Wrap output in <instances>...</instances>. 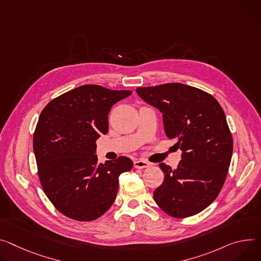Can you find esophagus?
Here are the masks:
<instances>
[{
    "mask_svg": "<svg viewBox=\"0 0 261 261\" xmlns=\"http://www.w3.org/2000/svg\"><path fill=\"white\" fill-rule=\"evenodd\" d=\"M150 163L145 161V160H135L134 161V168L135 169H145V168H149Z\"/></svg>",
    "mask_w": 261,
    "mask_h": 261,
    "instance_id": "1",
    "label": "esophagus"
}]
</instances>
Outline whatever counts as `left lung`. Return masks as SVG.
Wrapping results in <instances>:
<instances>
[{
    "label": "left lung",
    "instance_id": "left-lung-1",
    "mask_svg": "<svg viewBox=\"0 0 261 261\" xmlns=\"http://www.w3.org/2000/svg\"><path fill=\"white\" fill-rule=\"evenodd\" d=\"M136 92L162 112L165 134L182 151L176 170L159 163L164 180L154 200L171 217L195 216L217 199L228 174L233 139L224 110L211 94L181 83Z\"/></svg>",
    "mask_w": 261,
    "mask_h": 261
}]
</instances>
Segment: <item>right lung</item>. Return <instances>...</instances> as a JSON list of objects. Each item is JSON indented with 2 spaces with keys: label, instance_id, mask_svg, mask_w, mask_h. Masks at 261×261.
I'll return each instance as SVG.
<instances>
[{
  "label": "right lung",
  "instance_id": "add662e5",
  "mask_svg": "<svg viewBox=\"0 0 261 261\" xmlns=\"http://www.w3.org/2000/svg\"><path fill=\"white\" fill-rule=\"evenodd\" d=\"M132 93L87 84L52 100L41 111L33 151L42 189L55 208L76 221H93L110 208L118 177L132 169L125 156L98 163L96 140L108 132L111 107Z\"/></svg>",
  "mask_w": 261,
  "mask_h": 261
}]
</instances>
